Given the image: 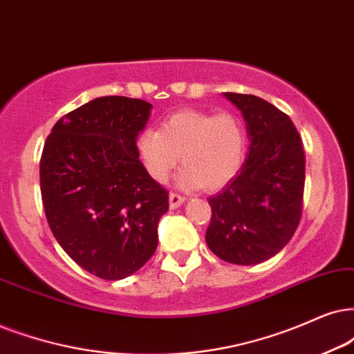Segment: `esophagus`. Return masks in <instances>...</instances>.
<instances>
[{
    "label": "esophagus",
    "mask_w": 354,
    "mask_h": 354,
    "mask_svg": "<svg viewBox=\"0 0 354 354\" xmlns=\"http://www.w3.org/2000/svg\"><path fill=\"white\" fill-rule=\"evenodd\" d=\"M185 201H186L185 196L178 194V192H169V207H171V209L180 207V205L185 203Z\"/></svg>",
    "instance_id": "1"
}]
</instances>
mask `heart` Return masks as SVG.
Listing matches in <instances>:
<instances>
[{
    "label": "heart",
    "mask_w": 354,
    "mask_h": 354,
    "mask_svg": "<svg viewBox=\"0 0 354 354\" xmlns=\"http://www.w3.org/2000/svg\"><path fill=\"white\" fill-rule=\"evenodd\" d=\"M137 151L155 181H165L181 162L178 183L216 191L235 178L247 155V131L234 113L210 114L181 109L160 124V131L140 132Z\"/></svg>",
    "instance_id": "obj_1"
}]
</instances>
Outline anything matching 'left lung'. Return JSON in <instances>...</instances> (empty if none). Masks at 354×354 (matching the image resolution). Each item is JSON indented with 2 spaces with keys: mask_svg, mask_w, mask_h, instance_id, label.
Returning <instances> with one entry per match:
<instances>
[{
  "mask_svg": "<svg viewBox=\"0 0 354 354\" xmlns=\"http://www.w3.org/2000/svg\"><path fill=\"white\" fill-rule=\"evenodd\" d=\"M241 111L250 138L247 162L209 199L205 241L234 265H258L292 239L302 216L306 153L288 114L253 95L223 93Z\"/></svg>",
  "mask_w": 354,
  "mask_h": 354,
  "instance_id": "left-lung-1",
  "label": "left lung"
}]
</instances>
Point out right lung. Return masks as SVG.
<instances>
[{
  "instance_id": "right-lung-1",
  "label": "right lung",
  "mask_w": 354,
  "mask_h": 354,
  "mask_svg": "<svg viewBox=\"0 0 354 354\" xmlns=\"http://www.w3.org/2000/svg\"><path fill=\"white\" fill-rule=\"evenodd\" d=\"M151 104L104 96L53 125L40 156V192L53 236L77 265L118 281L158 245L168 191L138 160L137 137Z\"/></svg>"
}]
</instances>
